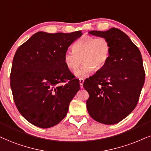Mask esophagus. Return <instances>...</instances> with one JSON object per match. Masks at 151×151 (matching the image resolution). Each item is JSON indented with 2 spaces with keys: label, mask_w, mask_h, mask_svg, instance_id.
<instances>
[{
  "label": "esophagus",
  "mask_w": 151,
  "mask_h": 151,
  "mask_svg": "<svg viewBox=\"0 0 151 151\" xmlns=\"http://www.w3.org/2000/svg\"><path fill=\"white\" fill-rule=\"evenodd\" d=\"M80 86H81V88H83V83H84V80H83V78H81L80 79Z\"/></svg>",
  "instance_id": "esophagus-1"
}]
</instances>
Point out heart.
<instances>
[{
    "instance_id": "1",
    "label": "heart",
    "mask_w": 151,
    "mask_h": 151,
    "mask_svg": "<svg viewBox=\"0 0 151 151\" xmlns=\"http://www.w3.org/2000/svg\"><path fill=\"white\" fill-rule=\"evenodd\" d=\"M111 53V45L105 38L85 35L73 45V50H68L64 55V61L67 68L74 71L81 64L83 59V65L75 73L80 78L90 75L95 67L100 69L109 60Z\"/></svg>"
}]
</instances>
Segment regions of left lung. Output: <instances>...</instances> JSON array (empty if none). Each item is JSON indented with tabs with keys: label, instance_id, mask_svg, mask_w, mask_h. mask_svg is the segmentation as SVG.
<instances>
[{
	"label": "left lung",
	"instance_id": "1",
	"mask_svg": "<svg viewBox=\"0 0 151 151\" xmlns=\"http://www.w3.org/2000/svg\"><path fill=\"white\" fill-rule=\"evenodd\" d=\"M89 34L105 38L111 45L107 63L83 83L89 93V114L105 124L120 122L137 106L145 81L143 60L129 36L116 28Z\"/></svg>",
	"mask_w": 151,
	"mask_h": 151
}]
</instances>
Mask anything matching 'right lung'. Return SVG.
<instances>
[{
  "mask_svg": "<svg viewBox=\"0 0 151 151\" xmlns=\"http://www.w3.org/2000/svg\"><path fill=\"white\" fill-rule=\"evenodd\" d=\"M82 35L81 31H39L16 51L10 73L13 98L19 112L33 125L52 127L66 115L80 83L65 65L64 55Z\"/></svg>",
  "mask_w": 151,
  "mask_h": 151,
  "instance_id": "right-lung-1",
  "label": "right lung"
}]
</instances>
